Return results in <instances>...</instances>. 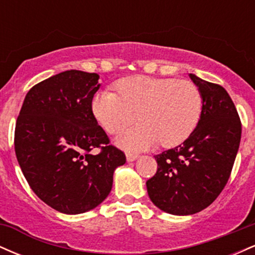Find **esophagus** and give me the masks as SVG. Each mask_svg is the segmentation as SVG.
<instances>
[{
	"instance_id": "esophagus-1",
	"label": "esophagus",
	"mask_w": 255,
	"mask_h": 255,
	"mask_svg": "<svg viewBox=\"0 0 255 255\" xmlns=\"http://www.w3.org/2000/svg\"><path fill=\"white\" fill-rule=\"evenodd\" d=\"M137 157H139V156H137L136 153H131V152H128V153H127V160H128V162H134V160H135Z\"/></svg>"
}]
</instances>
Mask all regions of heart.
Returning <instances> with one entry per match:
<instances>
[{"mask_svg": "<svg viewBox=\"0 0 255 255\" xmlns=\"http://www.w3.org/2000/svg\"><path fill=\"white\" fill-rule=\"evenodd\" d=\"M119 95L101 91L92 99V114L108 133L116 134L140 124L118 137L127 150H145L159 142L163 147L180 145L192 135L203 113V96L197 85L174 78L145 75L116 84Z\"/></svg>", "mask_w": 255, "mask_h": 255, "instance_id": "obj_1", "label": "heart"}]
</instances>
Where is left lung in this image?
I'll return each mask as SVG.
<instances>
[{"instance_id":"left-lung-1","label":"left lung","mask_w":255,"mask_h":255,"mask_svg":"<svg viewBox=\"0 0 255 255\" xmlns=\"http://www.w3.org/2000/svg\"><path fill=\"white\" fill-rule=\"evenodd\" d=\"M203 96V113L183 144L154 156L157 172L147 180L148 197L158 209L187 216L206 209L229 180L241 140V121L221 85L189 74Z\"/></svg>"}]
</instances>
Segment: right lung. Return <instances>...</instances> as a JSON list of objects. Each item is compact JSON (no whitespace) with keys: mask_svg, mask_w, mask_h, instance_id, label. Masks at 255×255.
<instances>
[{"mask_svg":"<svg viewBox=\"0 0 255 255\" xmlns=\"http://www.w3.org/2000/svg\"><path fill=\"white\" fill-rule=\"evenodd\" d=\"M98 79L75 69L45 79L28 91L16 120L14 146L22 174L40 200L67 215L103 203L114 171L126 163L92 114ZM95 148L101 152L91 154Z\"/></svg>","mask_w":255,"mask_h":255,"instance_id":"1","label":"right lung"}]
</instances>
